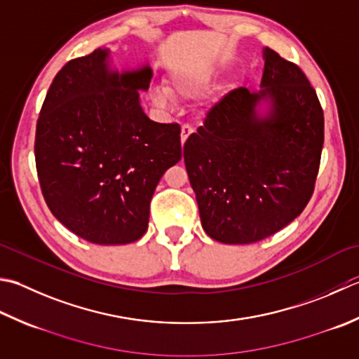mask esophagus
<instances>
[{
  "instance_id": "esophagus-1",
  "label": "esophagus",
  "mask_w": 359,
  "mask_h": 359,
  "mask_svg": "<svg viewBox=\"0 0 359 359\" xmlns=\"http://www.w3.org/2000/svg\"><path fill=\"white\" fill-rule=\"evenodd\" d=\"M194 132V129L191 128L189 124H184L182 126V132H180V142H182V146H184V143L187 142V138L191 135V133Z\"/></svg>"
}]
</instances>
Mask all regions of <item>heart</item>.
<instances>
[{"label": "heart", "instance_id": "heart-1", "mask_svg": "<svg viewBox=\"0 0 359 359\" xmlns=\"http://www.w3.org/2000/svg\"><path fill=\"white\" fill-rule=\"evenodd\" d=\"M213 74H179L172 77L170 93L165 88L152 90V101L160 107H166L171 102V95L182 100L198 97L212 83Z\"/></svg>", "mask_w": 359, "mask_h": 359}]
</instances>
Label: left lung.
<instances>
[{
  "label": "left lung",
  "mask_w": 359,
  "mask_h": 359,
  "mask_svg": "<svg viewBox=\"0 0 359 359\" xmlns=\"http://www.w3.org/2000/svg\"><path fill=\"white\" fill-rule=\"evenodd\" d=\"M258 91L236 88L188 137L184 160L202 227L224 244H250L286 227L311 199L324 111L304 72L263 48Z\"/></svg>",
  "instance_id": "obj_1"
}]
</instances>
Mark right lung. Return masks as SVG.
I'll return each instance as SVG.
<instances>
[{
  "mask_svg": "<svg viewBox=\"0 0 359 359\" xmlns=\"http://www.w3.org/2000/svg\"><path fill=\"white\" fill-rule=\"evenodd\" d=\"M152 68L118 72L110 49L69 60L49 87L35 130V166L46 205L88 243L129 244L149 203L182 158L180 126L151 121L140 104Z\"/></svg>",
  "mask_w": 359,
  "mask_h": 359,
  "instance_id": "add662e5",
  "label": "right lung"
}]
</instances>
